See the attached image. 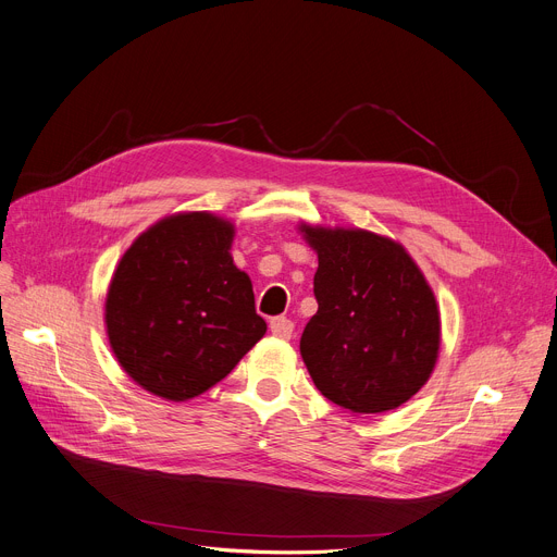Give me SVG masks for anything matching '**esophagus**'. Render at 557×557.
Instances as JSON below:
<instances>
[{
  "label": "esophagus",
  "mask_w": 557,
  "mask_h": 557,
  "mask_svg": "<svg viewBox=\"0 0 557 557\" xmlns=\"http://www.w3.org/2000/svg\"><path fill=\"white\" fill-rule=\"evenodd\" d=\"M270 331L274 337L278 339H289L292 333H294V323L287 319V317H274L270 321Z\"/></svg>",
  "instance_id": "34e87169"
}]
</instances>
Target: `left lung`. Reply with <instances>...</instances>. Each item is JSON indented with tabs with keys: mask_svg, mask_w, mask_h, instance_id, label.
Returning <instances> with one entry per match:
<instances>
[{
	"mask_svg": "<svg viewBox=\"0 0 557 557\" xmlns=\"http://www.w3.org/2000/svg\"><path fill=\"white\" fill-rule=\"evenodd\" d=\"M317 251V314L301 357L321 394L352 413L405 405L441 348L436 297L407 249L364 228L301 224Z\"/></svg>",
	"mask_w": 557,
	"mask_h": 557,
	"instance_id": "8db88e82",
	"label": "left lung"
}]
</instances>
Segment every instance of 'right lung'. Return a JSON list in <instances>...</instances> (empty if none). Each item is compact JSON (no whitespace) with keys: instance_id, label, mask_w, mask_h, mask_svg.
<instances>
[{"instance_id":"add662e5","label":"right lung","mask_w":557,"mask_h":557,"mask_svg":"<svg viewBox=\"0 0 557 557\" xmlns=\"http://www.w3.org/2000/svg\"><path fill=\"white\" fill-rule=\"evenodd\" d=\"M234 234L213 213H177L119 260L106 299L110 346L123 371L159 398L205 394L268 331L249 276L228 253Z\"/></svg>"}]
</instances>
